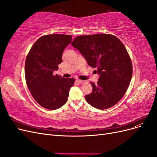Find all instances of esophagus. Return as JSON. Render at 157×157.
<instances>
[{"label":"esophagus","mask_w":157,"mask_h":157,"mask_svg":"<svg viewBox=\"0 0 157 157\" xmlns=\"http://www.w3.org/2000/svg\"><path fill=\"white\" fill-rule=\"evenodd\" d=\"M77 82L80 84H84V83L87 82L86 80H77Z\"/></svg>","instance_id":"esophagus-1"}]
</instances>
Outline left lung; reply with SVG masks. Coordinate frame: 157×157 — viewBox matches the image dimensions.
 I'll list each match as a JSON object with an SVG mask.
<instances>
[{
  "instance_id": "8db88e82",
  "label": "left lung",
  "mask_w": 157,
  "mask_h": 157,
  "mask_svg": "<svg viewBox=\"0 0 157 157\" xmlns=\"http://www.w3.org/2000/svg\"><path fill=\"white\" fill-rule=\"evenodd\" d=\"M71 44L78 50L88 64L100 75L86 101L98 109L114 106L124 96L132 76V63L126 47L117 36L95 34L75 37Z\"/></svg>"
}]
</instances>
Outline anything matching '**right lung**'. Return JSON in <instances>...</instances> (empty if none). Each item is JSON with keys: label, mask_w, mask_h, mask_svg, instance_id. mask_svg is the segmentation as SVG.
<instances>
[{"label": "right lung", "mask_w": 157, "mask_h": 157, "mask_svg": "<svg viewBox=\"0 0 157 157\" xmlns=\"http://www.w3.org/2000/svg\"><path fill=\"white\" fill-rule=\"evenodd\" d=\"M72 40V36L62 34L40 37L31 47L25 63L27 86L40 105L56 110L67 102L70 88L75 80L54 75L62 62L64 49Z\"/></svg>", "instance_id": "right-lung-1"}]
</instances>
